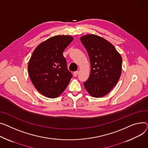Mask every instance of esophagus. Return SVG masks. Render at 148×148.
Returning a JSON list of instances; mask_svg holds the SVG:
<instances>
[{"label": "esophagus", "instance_id": "34e87169", "mask_svg": "<svg viewBox=\"0 0 148 148\" xmlns=\"http://www.w3.org/2000/svg\"><path fill=\"white\" fill-rule=\"evenodd\" d=\"M78 71H74V73H73V75L74 76V77H77V75H78Z\"/></svg>", "mask_w": 148, "mask_h": 148}]
</instances>
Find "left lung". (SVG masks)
Segmentation results:
<instances>
[{"instance_id": "8db88e82", "label": "left lung", "mask_w": 148, "mask_h": 148, "mask_svg": "<svg viewBox=\"0 0 148 148\" xmlns=\"http://www.w3.org/2000/svg\"><path fill=\"white\" fill-rule=\"evenodd\" d=\"M90 58V74L83 83L92 96L101 97L109 93L121 75L122 58L114 46L105 39L93 34L80 38Z\"/></svg>"}]
</instances>
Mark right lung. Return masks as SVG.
I'll return each mask as SVG.
<instances>
[{
  "label": "right lung",
  "instance_id": "add662e5",
  "mask_svg": "<svg viewBox=\"0 0 148 148\" xmlns=\"http://www.w3.org/2000/svg\"><path fill=\"white\" fill-rule=\"evenodd\" d=\"M73 40L70 36L49 38L36 48L29 60V78L36 89L46 97L60 96L73 77L63 56L65 49Z\"/></svg>",
  "mask_w": 148,
  "mask_h": 148
}]
</instances>
